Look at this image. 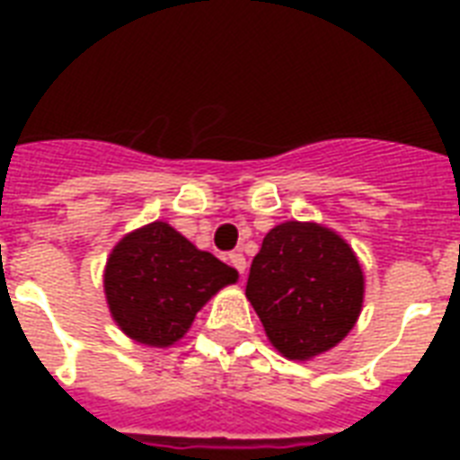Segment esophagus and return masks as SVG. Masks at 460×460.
<instances>
[{"instance_id":"1","label":"esophagus","mask_w":460,"mask_h":460,"mask_svg":"<svg viewBox=\"0 0 460 460\" xmlns=\"http://www.w3.org/2000/svg\"><path fill=\"white\" fill-rule=\"evenodd\" d=\"M229 262L234 270H238V274L245 272V255L243 252H229Z\"/></svg>"}]
</instances>
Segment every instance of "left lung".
Segmentation results:
<instances>
[{"label":"left lung","mask_w":460,"mask_h":460,"mask_svg":"<svg viewBox=\"0 0 460 460\" xmlns=\"http://www.w3.org/2000/svg\"><path fill=\"white\" fill-rule=\"evenodd\" d=\"M245 296L281 356L313 360L356 327L365 274L353 248L334 229L291 219L265 236Z\"/></svg>","instance_id":"obj_1"}]
</instances>
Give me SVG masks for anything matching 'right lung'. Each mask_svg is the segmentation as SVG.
<instances>
[{
	"instance_id": "add662e5",
	"label": "right lung",
	"mask_w": 460,
	"mask_h": 460,
	"mask_svg": "<svg viewBox=\"0 0 460 460\" xmlns=\"http://www.w3.org/2000/svg\"><path fill=\"white\" fill-rule=\"evenodd\" d=\"M236 281L234 267L195 248L166 222H150L111 248L104 298L128 339L169 349L183 339L202 305Z\"/></svg>"
}]
</instances>
